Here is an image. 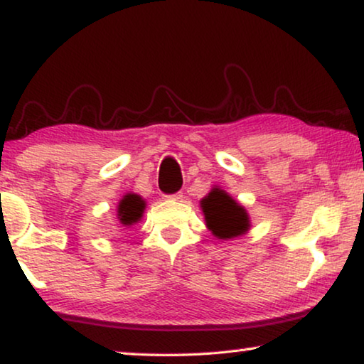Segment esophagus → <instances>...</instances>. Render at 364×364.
Instances as JSON below:
<instances>
[{"mask_svg":"<svg viewBox=\"0 0 364 364\" xmlns=\"http://www.w3.org/2000/svg\"><path fill=\"white\" fill-rule=\"evenodd\" d=\"M170 199H173V200H181L183 199V193L181 191H178V193H175V194H171V196H168Z\"/></svg>","mask_w":364,"mask_h":364,"instance_id":"34e87169","label":"esophagus"}]
</instances>
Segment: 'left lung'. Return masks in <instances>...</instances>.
Segmentation results:
<instances>
[{"label":"left lung","instance_id":"1","mask_svg":"<svg viewBox=\"0 0 364 364\" xmlns=\"http://www.w3.org/2000/svg\"><path fill=\"white\" fill-rule=\"evenodd\" d=\"M200 204L207 227L217 238H235L243 235L250 227L246 210L222 189H213L200 200Z\"/></svg>","mask_w":364,"mask_h":364}]
</instances>
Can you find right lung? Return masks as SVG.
Here are the masks:
<instances>
[{
    "label": "right lung",
    "mask_w": 364,
    "mask_h": 364,
    "mask_svg": "<svg viewBox=\"0 0 364 364\" xmlns=\"http://www.w3.org/2000/svg\"><path fill=\"white\" fill-rule=\"evenodd\" d=\"M144 200L136 194H128L124 196L123 200L119 203L118 207V218L123 225H132L134 222L139 220L144 212Z\"/></svg>",
    "instance_id": "obj_1"
}]
</instances>
